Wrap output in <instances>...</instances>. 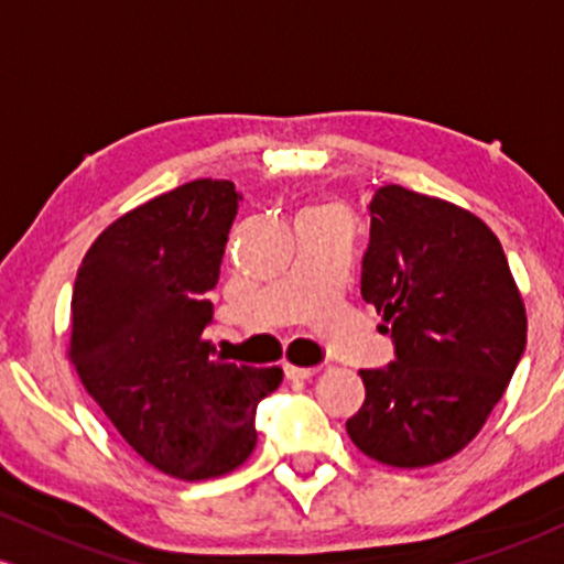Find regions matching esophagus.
I'll return each mask as SVG.
<instances>
[{
	"mask_svg": "<svg viewBox=\"0 0 564 564\" xmlns=\"http://www.w3.org/2000/svg\"><path fill=\"white\" fill-rule=\"evenodd\" d=\"M319 372V367H299V365H284V376L290 381H303V378H312Z\"/></svg>",
	"mask_w": 564,
	"mask_h": 564,
	"instance_id": "obj_1",
	"label": "esophagus"
}]
</instances>
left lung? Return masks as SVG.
I'll return each mask as SVG.
<instances>
[{"instance_id": "1", "label": "left lung", "mask_w": 564, "mask_h": 564, "mask_svg": "<svg viewBox=\"0 0 564 564\" xmlns=\"http://www.w3.org/2000/svg\"><path fill=\"white\" fill-rule=\"evenodd\" d=\"M362 299L383 314L397 359L359 370L365 404L346 432L365 455L421 469L460 453L520 365L528 316L485 220L410 188L370 202Z\"/></svg>"}]
</instances>
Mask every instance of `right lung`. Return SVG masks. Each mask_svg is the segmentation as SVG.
Returning a JSON list of instances; mask_svg holds the SVG:
<instances>
[{
	"label": "right lung",
	"instance_id": "1",
	"mask_svg": "<svg viewBox=\"0 0 564 564\" xmlns=\"http://www.w3.org/2000/svg\"><path fill=\"white\" fill-rule=\"evenodd\" d=\"M239 194L199 178L117 218L82 258L68 359L87 394L154 469L186 482L229 474L256 447V410L282 367L213 359L207 293Z\"/></svg>",
	"mask_w": 564,
	"mask_h": 564
}]
</instances>
